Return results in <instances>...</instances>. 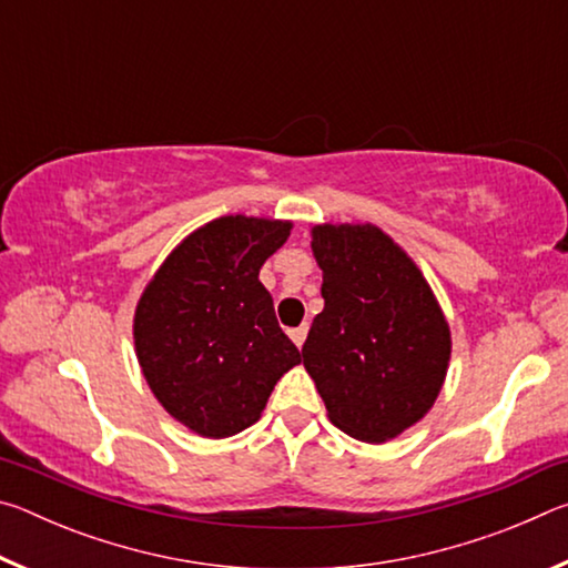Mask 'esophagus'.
Returning a JSON list of instances; mask_svg holds the SVG:
<instances>
[{
    "instance_id": "34e87169",
    "label": "esophagus",
    "mask_w": 568,
    "mask_h": 568,
    "mask_svg": "<svg viewBox=\"0 0 568 568\" xmlns=\"http://www.w3.org/2000/svg\"><path fill=\"white\" fill-rule=\"evenodd\" d=\"M293 338V343L297 345V348H303V343H305V335H307V325H297V328H293L291 333H287Z\"/></svg>"
}]
</instances>
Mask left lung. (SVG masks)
I'll list each match as a JSON object with an SVG mask.
<instances>
[{"mask_svg":"<svg viewBox=\"0 0 568 568\" xmlns=\"http://www.w3.org/2000/svg\"><path fill=\"white\" fill-rule=\"evenodd\" d=\"M323 311L303 345L328 418L363 444H386L434 408L450 328L418 265L371 223L311 230Z\"/></svg>","mask_w":568,"mask_h":568,"instance_id":"left-lung-1","label":"left lung"}]
</instances>
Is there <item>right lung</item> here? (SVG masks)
<instances>
[{
  "label": "right lung",
  "mask_w": 568,
  "mask_h": 568,
  "mask_svg": "<svg viewBox=\"0 0 568 568\" xmlns=\"http://www.w3.org/2000/svg\"><path fill=\"white\" fill-rule=\"evenodd\" d=\"M291 230V220L273 217L210 220L140 295L132 335L142 376L192 434L227 438L253 426L275 383L301 363L257 281Z\"/></svg>",
  "instance_id": "right-lung-1"
}]
</instances>
